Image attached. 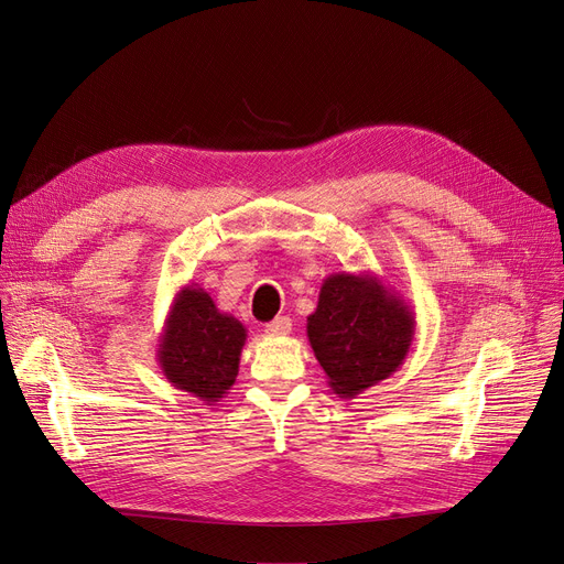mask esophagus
Segmentation results:
<instances>
[{"instance_id":"esophagus-1","label":"esophagus","mask_w":564,"mask_h":564,"mask_svg":"<svg viewBox=\"0 0 564 564\" xmlns=\"http://www.w3.org/2000/svg\"><path fill=\"white\" fill-rule=\"evenodd\" d=\"M291 333V318L289 316H278L271 324H265V335L268 337H284Z\"/></svg>"}]
</instances>
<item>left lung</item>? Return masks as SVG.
Here are the masks:
<instances>
[{"instance_id": "1", "label": "left lung", "mask_w": 564, "mask_h": 564, "mask_svg": "<svg viewBox=\"0 0 564 564\" xmlns=\"http://www.w3.org/2000/svg\"><path fill=\"white\" fill-rule=\"evenodd\" d=\"M413 337L411 305L369 271L328 275L307 316L312 351L341 399L386 381L406 360Z\"/></svg>"}]
</instances>
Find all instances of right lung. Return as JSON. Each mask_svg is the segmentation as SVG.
Instances as JSON below:
<instances>
[{"label":"right lung","mask_w":564,"mask_h":564,"mask_svg":"<svg viewBox=\"0 0 564 564\" xmlns=\"http://www.w3.org/2000/svg\"><path fill=\"white\" fill-rule=\"evenodd\" d=\"M246 339V326L220 312L208 291L191 282L172 301L155 360L174 388L213 404L231 390Z\"/></svg>","instance_id":"1"}]
</instances>
